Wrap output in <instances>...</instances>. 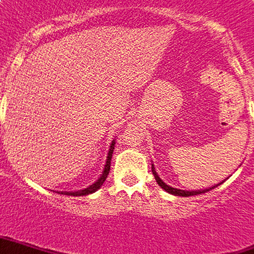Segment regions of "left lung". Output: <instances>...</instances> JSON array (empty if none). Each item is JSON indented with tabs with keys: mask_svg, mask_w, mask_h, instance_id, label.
<instances>
[{
	"mask_svg": "<svg viewBox=\"0 0 254 254\" xmlns=\"http://www.w3.org/2000/svg\"><path fill=\"white\" fill-rule=\"evenodd\" d=\"M152 172H153V176H154V179H156V181H157V184L160 185V187L164 189L165 191H168V193H170V194H173V196H181V197H189V196H196V194H201V193H205V191L210 190V189H213V188L218 187L220 184H217V185H214V187L209 188V189H204V190H181V189H176V188H172L169 187V185H166L164 181H162L160 177H158L157 172H156V169H154V165H152Z\"/></svg>",
	"mask_w": 254,
	"mask_h": 254,
	"instance_id": "left-lung-1",
	"label": "left lung"
}]
</instances>
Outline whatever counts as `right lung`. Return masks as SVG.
Returning <instances> with one entry per match:
<instances>
[{"instance_id":"obj_1","label":"right lung","mask_w":254,"mask_h":254,"mask_svg":"<svg viewBox=\"0 0 254 254\" xmlns=\"http://www.w3.org/2000/svg\"><path fill=\"white\" fill-rule=\"evenodd\" d=\"M114 140L112 141V144H110V149L109 152H108V156H106V162H105V166H104V170H102V174L100 176V179L97 180L96 183L92 184L90 187L85 188L82 190H77V191H60V194H66V196H86V194H90V193H94L96 190H98L101 185L105 183L106 177H108V174H109V170H110V161H112V154H113V150H114Z\"/></svg>"}]
</instances>
